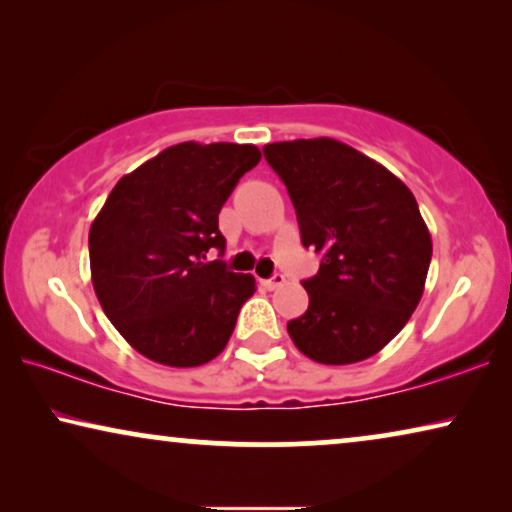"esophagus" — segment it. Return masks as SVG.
I'll list each match as a JSON object with an SVG mask.
<instances>
[{"label": "esophagus", "instance_id": "1", "mask_svg": "<svg viewBox=\"0 0 512 512\" xmlns=\"http://www.w3.org/2000/svg\"><path fill=\"white\" fill-rule=\"evenodd\" d=\"M284 284V275H272L270 279H261V286L265 289H277V286Z\"/></svg>", "mask_w": 512, "mask_h": 512}]
</instances>
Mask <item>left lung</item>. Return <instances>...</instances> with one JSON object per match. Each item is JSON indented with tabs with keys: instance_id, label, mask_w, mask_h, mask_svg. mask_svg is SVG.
<instances>
[{
	"instance_id": "obj_1",
	"label": "left lung",
	"mask_w": 512,
	"mask_h": 512,
	"mask_svg": "<svg viewBox=\"0 0 512 512\" xmlns=\"http://www.w3.org/2000/svg\"><path fill=\"white\" fill-rule=\"evenodd\" d=\"M296 207L300 240L321 254L310 305L286 324L307 359L347 366L401 333L424 293L431 235L415 195L387 167L331 137L263 146Z\"/></svg>"
}]
</instances>
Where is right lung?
Wrapping results in <instances>:
<instances>
[{"instance_id":"obj_1","label":"right lung","mask_w":512,"mask_h":512,"mask_svg":"<svg viewBox=\"0 0 512 512\" xmlns=\"http://www.w3.org/2000/svg\"><path fill=\"white\" fill-rule=\"evenodd\" d=\"M258 160L254 144L170 146L125 174L95 216L88 249L97 300L146 359L193 368L228 345L256 279L205 254H223L219 212Z\"/></svg>"}]
</instances>
